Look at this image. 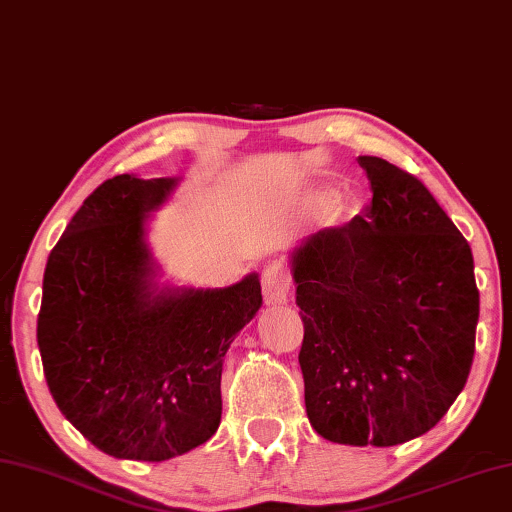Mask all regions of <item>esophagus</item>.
<instances>
[{"mask_svg": "<svg viewBox=\"0 0 512 512\" xmlns=\"http://www.w3.org/2000/svg\"><path fill=\"white\" fill-rule=\"evenodd\" d=\"M262 294L266 305H285L289 296V273L280 262L266 264L262 271Z\"/></svg>", "mask_w": 512, "mask_h": 512, "instance_id": "1", "label": "esophagus"}]
</instances>
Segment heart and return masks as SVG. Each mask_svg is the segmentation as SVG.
Wrapping results in <instances>:
<instances>
[{
  "mask_svg": "<svg viewBox=\"0 0 512 512\" xmlns=\"http://www.w3.org/2000/svg\"><path fill=\"white\" fill-rule=\"evenodd\" d=\"M335 200H337V189H330V186H321V189L310 191L303 198V209H305V212H323V209L335 205ZM348 214H353L351 205H344L342 209H339V216H348Z\"/></svg>",
  "mask_w": 512,
  "mask_h": 512,
  "instance_id": "obj_1",
  "label": "heart"
}]
</instances>
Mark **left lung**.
<instances>
[{
    "label": "left lung",
    "instance_id": "left-lung-1",
    "mask_svg": "<svg viewBox=\"0 0 512 512\" xmlns=\"http://www.w3.org/2000/svg\"><path fill=\"white\" fill-rule=\"evenodd\" d=\"M371 205L294 253L305 408L330 442L394 446L431 431L467 383L478 287L467 239L424 182L360 157Z\"/></svg>",
    "mask_w": 512,
    "mask_h": 512
}]
</instances>
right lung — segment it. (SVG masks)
Listing matches in <instances>:
<instances>
[{
	"label": "right lung",
	"mask_w": 512,
	"mask_h": 512,
	"mask_svg": "<svg viewBox=\"0 0 512 512\" xmlns=\"http://www.w3.org/2000/svg\"><path fill=\"white\" fill-rule=\"evenodd\" d=\"M175 180L116 175L72 216L45 266L38 348L77 431L113 458L159 462L221 424L223 358L262 305L257 275L154 296L145 216Z\"/></svg>",
	"instance_id": "obj_1"
}]
</instances>
